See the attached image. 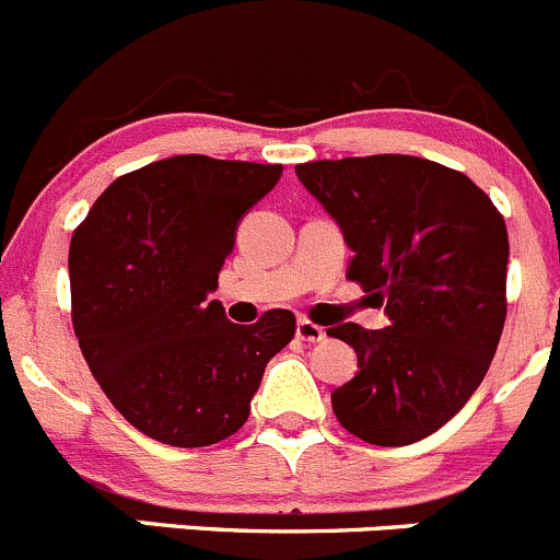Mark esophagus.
Listing matches in <instances>:
<instances>
[{
	"instance_id": "esophagus-1",
	"label": "esophagus",
	"mask_w": 560,
	"mask_h": 560,
	"mask_svg": "<svg viewBox=\"0 0 560 560\" xmlns=\"http://www.w3.org/2000/svg\"><path fill=\"white\" fill-rule=\"evenodd\" d=\"M296 337H299V340H304V342H320L326 337V331L320 329V326H315L313 320L299 318L296 320Z\"/></svg>"
}]
</instances>
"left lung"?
<instances>
[{
	"label": "left lung",
	"instance_id": "1",
	"mask_svg": "<svg viewBox=\"0 0 560 560\" xmlns=\"http://www.w3.org/2000/svg\"><path fill=\"white\" fill-rule=\"evenodd\" d=\"M304 190L353 250L346 278L389 326L340 324L359 373L331 392L348 433L408 446L444 428L479 389L506 318L509 236L490 198L460 171L411 154L296 165Z\"/></svg>",
	"mask_w": 560,
	"mask_h": 560
}]
</instances>
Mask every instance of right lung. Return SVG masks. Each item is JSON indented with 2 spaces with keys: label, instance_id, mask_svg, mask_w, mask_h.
Here are the masks:
<instances>
[{
  "label": "right lung",
  "instance_id": "1",
  "mask_svg": "<svg viewBox=\"0 0 560 560\" xmlns=\"http://www.w3.org/2000/svg\"><path fill=\"white\" fill-rule=\"evenodd\" d=\"M282 165L176 154L119 176L70 242L81 353L110 406L168 446H209L250 417L264 368L291 342V310L225 318L218 275L242 218Z\"/></svg>",
  "mask_w": 560,
  "mask_h": 560
}]
</instances>
